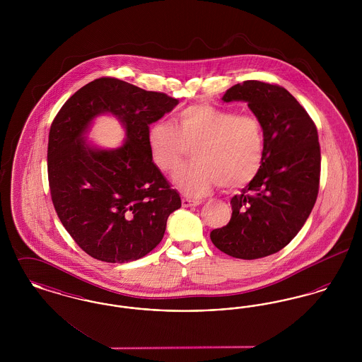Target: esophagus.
I'll return each mask as SVG.
<instances>
[{
    "instance_id": "34e87169",
    "label": "esophagus",
    "mask_w": 362,
    "mask_h": 362,
    "mask_svg": "<svg viewBox=\"0 0 362 362\" xmlns=\"http://www.w3.org/2000/svg\"><path fill=\"white\" fill-rule=\"evenodd\" d=\"M201 201L199 199H191V198H182V205L183 207L197 206L199 205Z\"/></svg>"
}]
</instances>
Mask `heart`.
Instances as JSON below:
<instances>
[{
	"mask_svg": "<svg viewBox=\"0 0 362 362\" xmlns=\"http://www.w3.org/2000/svg\"><path fill=\"white\" fill-rule=\"evenodd\" d=\"M175 122L176 126L156 122L148 141L157 167L167 173H175L192 149L195 163L173 176L183 194L201 195L216 185L239 189L258 176L266 156V134L257 115L192 104Z\"/></svg>",
	"mask_w": 362,
	"mask_h": 362,
	"instance_id": "obj_1",
	"label": "heart"
}]
</instances>
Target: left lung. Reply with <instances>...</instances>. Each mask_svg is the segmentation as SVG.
I'll return each instance as SVG.
<instances>
[{"label": "left lung", "mask_w": 362, "mask_h": 362, "mask_svg": "<svg viewBox=\"0 0 362 362\" xmlns=\"http://www.w3.org/2000/svg\"><path fill=\"white\" fill-rule=\"evenodd\" d=\"M224 102L244 100L263 123L266 156L258 176L230 199L229 223L210 232L229 257L258 259L286 247L310 217L320 185L315 122L284 86L248 80L229 88Z\"/></svg>", "instance_id": "8db88e82"}]
</instances>
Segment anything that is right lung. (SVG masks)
Segmentation results:
<instances>
[{"label": "right lung", "mask_w": 362, "mask_h": 362, "mask_svg": "<svg viewBox=\"0 0 362 362\" xmlns=\"http://www.w3.org/2000/svg\"><path fill=\"white\" fill-rule=\"evenodd\" d=\"M179 100L114 77L80 88L50 127L47 173L52 205L71 239L92 258L124 263L148 255L161 241L168 216L182 206L156 167L149 127ZM102 112L117 115L128 139L115 151L89 148L81 137Z\"/></svg>", "instance_id": "add662e5"}]
</instances>
